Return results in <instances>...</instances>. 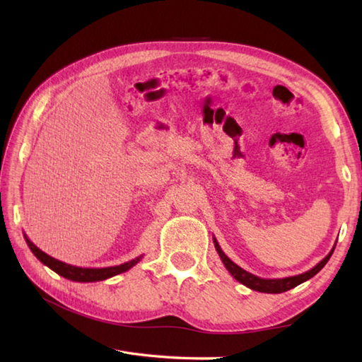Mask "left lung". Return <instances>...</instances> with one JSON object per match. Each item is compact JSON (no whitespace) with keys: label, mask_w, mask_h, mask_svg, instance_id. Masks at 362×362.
Listing matches in <instances>:
<instances>
[{"label":"left lung","mask_w":362,"mask_h":362,"mask_svg":"<svg viewBox=\"0 0 362 362\" xmlns=\"http://www.w3.org/2000/svg\"><path fill=\"white\" fill-rule=\"evenodd\" d=\"M213 243H214V247H216V252L219 253L222 263H224L226 269H227L230 274H232V276H233L235 280L243 283L244 286H247V288H250L253 291L267 292V294H280V292L289 291L292 288L298 286L300 283H303L306 280L313 279V276L316 275L320 271V269L328 263V259H329V257L333 255V250L336 247V244H334V247L329 250L328 255L324 259H322L320 263H317L313 269H310V271H306L303 274H298V275H294V276H286V279H261V276L253 275V274H250L247 271H244L243 267L235 264L233 261L230 259L224 252H222L221 245L218 244L216 238H214V236H213Z\"/></svg>","instance_id":"left-lung-1"}]
</instances>
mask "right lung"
Segmentation results:
<instances>
[{
	"mask_svg": "<svg viewBox=\"0 0 362 362\" xmlns=\"http://www.w3.org/2000/svg\"><path fill=\"white\" fill-rule=\"evenodd\" d=\"M25 240L29 245L30 252H33L34 255L37 257V259H40L45 266H48L51 269V271L65 276V279L71 280V281L91 283V281L107 280V279H110V276H115V275L129 271L130 267H134L138 263V261L143 258V255H140V257L127 261V263H122L119 266H110V267H78V266L66 264V263H64V261H59L56 258L49 257L48 253H45L43 250L38 249L37 245L33 241H30L26 235H25Z\"/></svg>",
	"mask_w": 362,
	"mask_h": 362,
	"instance_id": "obj_1",
	"label": "right lung"
}]
</instances>
